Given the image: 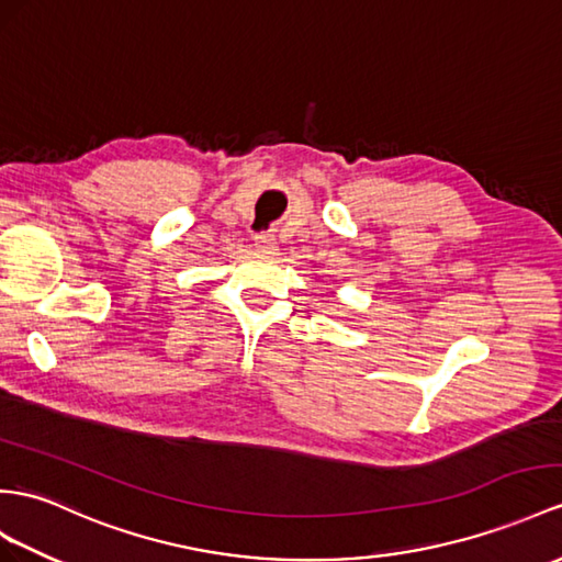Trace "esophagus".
Returning a JSON list of instances; mask_svg holds the SVG:
<instances>
[{
	"label": "esophagus",
	"instance_id": "1",
	"mask_svg": "<svg viewBox=\"0 0 562 562\" xmlns=\"http://www.w3.org/2000/svg\"><path fill=\"white\" fill-rule=\"evenodd\" d=\"M255 248H257V252H262V255H277L279 245L269 234H259V236H255Z\"/></svg>",
	"mask_w": 562,
	"mask_h": 562
}]
</instances>
